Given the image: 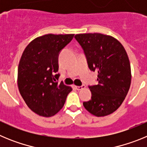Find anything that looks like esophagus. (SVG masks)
Listing matches in <instances>:
<instances>
[{"mask_svg":"<svg viewBox=\"0 0 147 147\" xmlns=\"http://www.w3.org/2000/svg\"><path fill=\"white\" fill-rule=\"evenodd\" d=\"M85 88V85H81V86H75V88H76L77 90H80L83 89V88Z\"/></svg>","mask_w":147,"mask_h":147,"instance_id":"obj_1","label":"esophagus"}]
</instances>
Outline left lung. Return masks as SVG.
<instances>
[{
	"label": "left lung",
	"mask_w": 147,
	"mask_h": 147,
	"mask_svg": "<svg viewBox=\"0 0 147 147\" xmlns=\"http://www.w3.org/2000/svg\"><path fill=\"white\" fill-rule=\"evenodd\" d=\"M86 57L88 67L98 72V85L89 87L91 99L83 102L96 116H105L117 110L125 98L131 84L129 60L119 41L100 33L75 35Z\"/></svg>",
	"instance_id": "obj_1"
}]
</instances>
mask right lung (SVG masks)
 <instances>
[{"label": "right lung", "instance_id": "1", "mask_svg": "<svg viewBox=\"0 0 147 147\" xmlns=\"http://www.w3.org/2000/svg\"><path fill=\"white\" fill-rule=\"evenodd\" d=\"M74 34H49L34 39L23 51L18 65V85L26 104L35 113L50 117L64 106L72 90L61 82L58 58Z\"/></svg>", "mask_w": 147, "mask_h": 147}]
</instances>
